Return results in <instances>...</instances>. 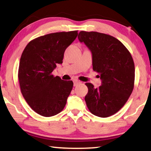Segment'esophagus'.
I'll list each match as a JSON object with an SVG mask.
<instances>
[{"mask_svg": "<svg viewBox=\"0 0 151 151\" xmlns=\"http://www.w3.org/2000/svg\"><path fill=\"white\" fill-rule=\"evenodd\" d=\"M81 83V82L80 81H74V86H77L78 85H79Z\"/></svg>", "mask_w": 151, "mask_h": 151, "instance_id": "34e87169", "label": "esophagus"}]
</instances>
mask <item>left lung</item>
I'll return each instance as SVG.
<instances>
[{
    "mask_svg": "<svg viewBox=\"0 0 151 151\" xmlns=\"http://www.w3.org/2000/svg\"><path fill=\"white\" fill-rule=\"evenodd\" d=\"M78 38L91 52L93 69L101 80L99 88L89 83L85 84L87 106L95 116H111L124 106L133 91L135 68L132 57L122 43L109 35L82 31Z\"/></svg>",
    "mask_w": 151,
    "mask_h": 151,
    "instance_id": "1",
    "label": "left lung"
}]
</instances>
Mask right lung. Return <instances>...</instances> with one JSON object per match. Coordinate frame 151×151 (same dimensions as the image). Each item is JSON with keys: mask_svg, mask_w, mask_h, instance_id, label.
<instances>
[{"mask_svg": "<svg viewBox=\"0 0 151 151\" xmlns=\"http://www.w3.org/2000/svg\"><path fill=\"white\" fill-rule=\"evenodd\" d=\"M77 31L50 33L31 41L21 54L18 78L21 91L33 111L44 117L59 114L73 89L72 81L54 77L52 73L63 63L67 47Z\"/></svg>", "mask_w": 151, "mask_h": 151, "instance_id": "1", "label": "right lung"}]
</instances>
